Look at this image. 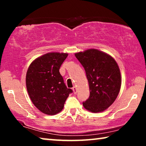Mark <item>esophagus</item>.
Wrapping results in <instances>:
<instances>
[{"label": "esophagus", "mask_w": 146, "mask_h": 146, "mask_svg": "<svg viewBox=\"0 0 146 146\" xmlns=\"http://www.w3.org/2000/svg\"><path fill=\"white\" fill-rule=\"evenodd\" d=\"M73 91L74 94H76V93H77V91H76V89L75 86H73Z\"/></svg>", "instance_id": "esophagus-1"}]
</instances>
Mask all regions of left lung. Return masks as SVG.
Returning a JSON list of instances; mask_svg holds the SVG:
<instances>
[{
	"instance_id": "1",
	"label": "left lung",
	"mask_w": 146,
	"mask_h": 146,
	"mask_svg": "<svg viewBox=\"0 0 146 146\" xmlns=\"http://www.w3.org/2000/svg\"><path fill=\"white\" fill-rule=\"evenodd\" d=\"M84 68L90 86V97L83 106L93 113L101 112L114 102L119 93L121 75L114 58L97 49L75 53Z\"/></svg>"
}]
</instances>
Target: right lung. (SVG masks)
<instances>
[{"mask_svg": "<svg viewBox=\"0 0 146 146\" xmlns=\"http://www.w3.org/2000/svg\"><path fill=\"white\" fill-rule=\"evenodd\" d=\"M68 54L49 53L35 59L26 73V88L35 107L44 114L60 112L72 90L66 87L59 70Z\"/></svg>", "mask_w": 146, "mask_h": 146, "instance_id": "add662e5", "label": "right lung"}]
</instances>
